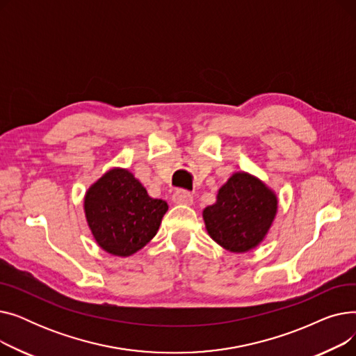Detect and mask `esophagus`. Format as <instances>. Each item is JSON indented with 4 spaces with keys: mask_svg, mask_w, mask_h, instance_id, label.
I'll return each instance as SVG.
<instances>
[{
    "mask_svg": "<svg viewBox=\"0 0 356 356\" xmlns=\"http://www.w3.org/2000/svg\"><path fill=\"white\" fill-rule=\"evenodd\" d=\"M173 202L177 204H192L193 196L188 191H176L173 193Z\"/></svg>",
    "mask_w": 356,
    "mask_h": 356,
    "instance_id": "esophagus-1",
    "label": "esophagus"
}]
</instances>
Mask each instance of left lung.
I'll return each instance as SVG.
<instances>
[{"label":"left lung","mask_w":356,"mask_h":356,"mask_svg":"<svg viewBox=\"0 0 356 356\" xmlns=\"http://www.w3.org/2000/svg\"><path fill=\"white\" fill-rule=\"evenodd\" d=\"M278 208L275 193L255 176L236 172L203 209L209 236L231 252H247L268 234Z\"/></svg>","instance_id":"8db88e82"}]
</instances>
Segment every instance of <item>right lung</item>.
I'll use <instances>...</instances> for the list:
<instances>
[{"instance_id": "add662e5", "label": "right lung", "mask_w": 356, "mask_h": 356, "mask_svg": "<svg viewBox=\"0 0 356 356\" xmlns=\"http://www.w3.org/2000/svg\"><path fill=\"white\" fill-rule=\"evenodd\" d=\"M167 203L149 197L127 168L106 172L85 195V216L97 244L108 254L129 257L159 231Z\"/></svg>"}]
</instances>
